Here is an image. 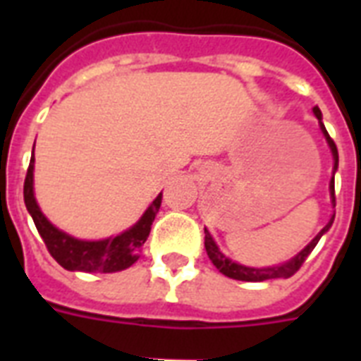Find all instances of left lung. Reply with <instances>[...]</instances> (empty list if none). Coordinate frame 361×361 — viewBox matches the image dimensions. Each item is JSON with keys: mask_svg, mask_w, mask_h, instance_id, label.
I'll use <instances>...</instances> for the list:
<instances>
[{"mask_svg": "<svg viewBox=\"0 0 361 361\" xmlns=\"http://www.w3.org/2000/svg\"><path fill=\"white\" fill-rule=\"evenodd\" d=\"M314 116L319 118L320 121V130H322V135L326 136V142H328V146L331 149V155H334V174H336L337 164H339V153H337V146L336 142L331 140V136L328 135V130H326L324 123H322V114H320L319 106H314L313 109ZM330 195H331V202L336 206V180H334V176H331L330 181ZM334 217L336 215H331L330 223L322 228V231L313 238V241L309 243L303 251H300L294 258H290L288 262L279 264V266H269V268H249V266H241V264L234 262L231 258H226L223 252L219 251V247L214 241L212 234H209L206 228H204V247H206V252H208L209 260L214 262V266L219 269L221 274L226 275V277H231V279H238V281H247V283H260V281H268V279H288L292 275L296 274L298 269L302 268V264L305 262V258L311 255V251L314 249V245L319 243V240L322 238V234L330 231L331 223H334Z\"/></svg>", "mask_w": 361, "mask_h": 361, "instance_id": "8db88e82", "label": "left lung"}]
</instances>
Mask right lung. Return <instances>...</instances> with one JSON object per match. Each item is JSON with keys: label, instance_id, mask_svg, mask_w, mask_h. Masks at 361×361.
<instances>
[{"label": "right lung", "instance_id": "obj_1", "mask_svg": "<svg viewBox=\"0 0 361 361\" xmlns=\"http://www.w3.org/2000/svg\"><path fill=\"white\" fill-rule=\"evenodd\" d=\"M33 147H35V144H33ZM33 163H35V159L31 157L24 181L25 208L33 217V223H35L37 231H39L44 245H47L48 252L52 255L54 260L59 266H63L69 271L112 274V271L127 269L138 260L142 245L149 236L152 223L155 219V215H157L159 208H161L163 192H159V197L144 212L140 221L130 226L129 231L121 232L114 238H106V240L99 241L76 240V238L56 228L37 206L35 195H33Z\"/></svg>", "mask_w": 361, "mask_h": 361}]
</instances>
